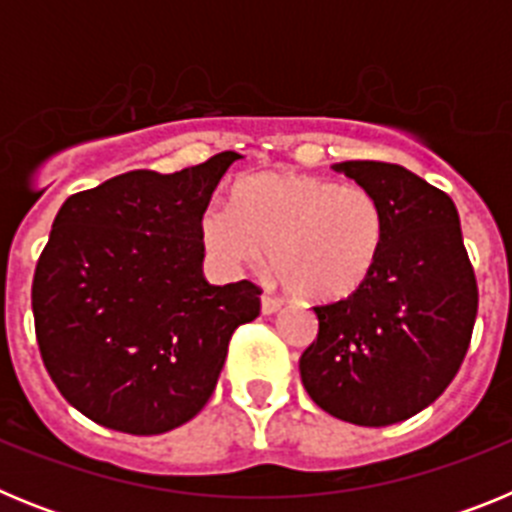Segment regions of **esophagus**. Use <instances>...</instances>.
<instances>
[{
  "mask_svg": "<svg viewBox=\"0 0 512 512\" xmlns=\"http://www.w3.org/2000/svg\"><path fill=\"white\" fill-rule=\"evenodd\" d=\"M279 307H282V302H279L277 297H269V295L261 297V312H264V315H274Z\"/></svg>",
  "mask_w": 512,
  "mask_h": 512,
  "instance_id": "obj_1",
  "label": "esophagus"
}]
</instances>
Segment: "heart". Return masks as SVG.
Segmentation results:
<instances>
[{
  "label": "heart",
  "mask_w": 512,
  "mask_h": 512,
  "mask_svg": "<svg viewBox=\"0 0 512 512\" xmlns=\"http://www.w3.org/2000/svg\"><path fill=\"white\" fill-rule=\"evenodd\" d=\"M207 251L225 266H261L302 300H341L369 279L384 246V212L361 184L261 174L241 184L235 207L202 215Z\"/></svg>",
  "instance_id": "b5f03b06"
}]
</instances>
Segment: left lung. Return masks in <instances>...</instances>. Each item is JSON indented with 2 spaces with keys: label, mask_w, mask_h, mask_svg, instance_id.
<instances>
[{
  "label": "left lung",
  "mask_w": 512,
  "mask_h": 512,
  "mask_svg": "<svg viewBox=\"0 0 512 512\" xmlns=\"http://www.w3.org/2000/svg\"><path fill=\"white\" fill-rule=\"evenodd\" d=\"M333 169L379 200L384 246L356 292L312 307L318 338L300 356V377L325 413L379 428L413 418L456 377L477 318V279L449 194L384 161Z\"/></svg>",
  "instance_id": "left-lung-1"
}]
</instances>
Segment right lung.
Instances as JSON below:
<instances>
[{
    "label": "right lung",
    "instance_id": "1",
    "mask_svg": "<svg viewBox=\"0 0 512 512\" xmlns=\"http://www.w3.org/2000/svg\"><path fill=\"white\" fill-rule=\"evenodd\" d=\"M238 158L128 171L58 210L35 266V336L58 392L94 423L156 436L192 420L233 330L259 318L256 284L202 274V215Z\"/></svg>",
    "mask_w": 512,
    "mask_h": 512
}]
</instances>
